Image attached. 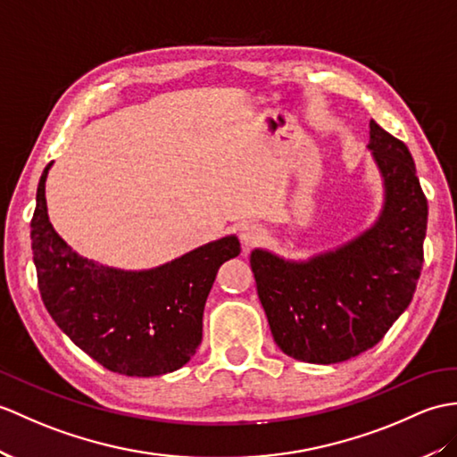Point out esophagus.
Listing matches in <instances>:
<instances>
[{
  "mask_svg": "<svg viewBox=\"0 0 457 457\" xmlns=\"http://www.w3.org/2000/svg\"><path fill=\"white\" fill-rule=\"evenodd\" d=\"M239 239L243 243V247L251 249L254 245H259L264 239V229L259 224H254V221H247V224H241L239 228Z\"/></svg>",
  "mask_w": 457,
  "mask_h": 457,
  "instance_id": "1",
  "label": "esophagus"
}]
</instances>
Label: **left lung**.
I'll return each instance as SVG.
<instances>
[{"label": "left lung", "instance_id": "obj_1", "mask_svg": "<svg viewBox=\"0 0 457 457\" xmlns=\"http://www.w3.org/2000/svg\"><path fill=\"white\" fill-rule=\"evenodd\" d=\"M368 150L384 180V208L372 228L305 261L251 253L274 343L302 362L335 364L372 348L417 290L428 204L415 162L376 120Z\"/></svg>", "mask_w": 457, "mask_h": 457}]
</instances>
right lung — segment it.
Segmentation results:
<instances>
[{"label":"right lung","instance_id":"right-lung-1","mask_svg":"<svg viewBox=\"0 0 457 457\" xmlns=\"http://www.w3.org/2000/svg\"><path fill=\"white\" fill-rule=\"evenodd\" d=\"M30 221L38 290L56 325L111 372L152 378L185 366L203 341V313L218 269L237 257L236 236L150 270H120L81 257L52 228L45 185Z\"/></svg>","mask_w":457,"mask_h":457}]
</instances>
